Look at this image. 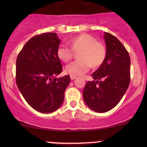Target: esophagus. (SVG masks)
Wrapping results in <instances>:
<instances>
[{
  "mask_svg": "<svg viewBox=\"0 0 147 147\" xmlns=\"http://www.w3.org/2000/svg\"><path fill=\"white\" fill-rule=\"evenodd\" d=\"M75 78H76V76L70 75V79H71V80H73V79H75Z\"/></svg>",
  "mask_w": 147,
  "mask_h": 147,
  "instance_id": "1",
  "label": "esophagus"
}]
</instances>
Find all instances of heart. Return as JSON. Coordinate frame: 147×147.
Returning <instances> with one entry per match:
<instances>
[{
  "mask_svg": "<svg viewBox=\"0 0 147 147\" xmlns=\"http://www.w3.org/2000/svg\"><path fill=\"white\" fill-rule=\"evenodd\" d=\"M70 46L61 44L57 50V57L63 62H68L74 55V51L79 52V59L75 60L65 67V72L70 75L78 76L85 74L91 66L101 65L106 57V49L97 38L88 34H82L70 41Z\"/></svg>",
  "mask_w": 147,
  "mask_h": 147,
  "instance_id": "b5f03b06",
  "label": "heart"
}]
</instances>
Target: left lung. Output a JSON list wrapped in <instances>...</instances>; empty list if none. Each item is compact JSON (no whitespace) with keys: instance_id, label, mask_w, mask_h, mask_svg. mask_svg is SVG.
<instances>
[{"instance_id":"1","label":"left lung","mask_w":147,"mask_h":147,"mask_svg":"<svg viewBox=\"0 0 147 147\" xmlns=\"http://www.w3.org/2000/svg\"><path fill=\"white\" fill-rule=\"evenodd\" d=\"M106 57L102 65L92 74L94 80L88 82L83 97L86 104L97 113L113 109L129 86L131 59L129 52L115 36L104 32Z\"/></svg>"}]
</instances>
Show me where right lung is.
<instances>
[{"instance_id":"add662e5","label":"right lung","mask_w":147,"mask_h":147,"mask_svg":"<svg viewBox=\"0 0 147 147\" xmlns=\"http://www.w3.org/2000/svg\"><path fill=\"white\" fill-rule=\"evenodd\" d=\"M61 43L56 33L33 36L25 43L16 59V82L28 104L42 113H50L61 106L70 82L69 75L55 76L62 72L57 55Z\"/></svg>"}]
</instances>
